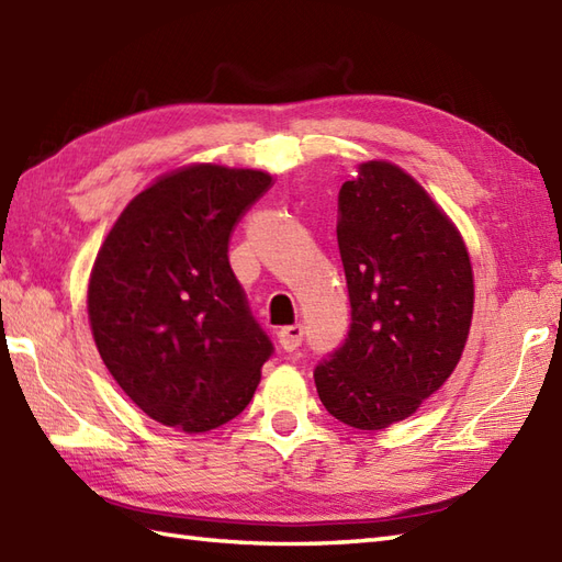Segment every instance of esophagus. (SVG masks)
Masks as SVG:
<instances>
[{
    "mask_svg": "<svg viewBox=\"0 0 562 562\" xmlns=\"http://www.w3.org/2000/svg\"><path fill=\"white\" fill-rule=\"evenodd\" d=\"M278 342L284 351H296L304 342V328L302 325H286L278 333Z\"/></svg>",
    "mask_w": 562,
    "mask_h": 562,
    "instance_id": "34e87169",
    "label": "esophagus"
}]
</instances>
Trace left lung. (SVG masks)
<instances>
[{
	"mask_svg": "<svg viewBox=\"0 0 562 562\" xmlns=\"http://www.w3.org/2000/svg\"><path fill=\"white\" fill-rule=\"evenodd\" d=\"M337 246L351 323L313 378L335 419L381 430L412 416L458 367L474 311L472 263L448 215L390 162H363L342 184Z\"/></svg>",
	"mask_w": 562,
	"mask_h": 562,
	"instance_id": "8db88e82",
	"label": "left lung"
}]
</instances>
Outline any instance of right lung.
I'll use <instances>...</instances> for the list:
<instances>
[{"mask_svg":"<svg viewBox=\"0 0 562 562\" xmlns=\"http://www.w3.org/2000/svg\"><path fill=\"white\" fill-rule=\"evenodd\" d=\"M270 181L258 169H179L140 191L102 244L90 328L114 381L155 422L203 434L256 393L272 342L227 251Z\"/></svg>","mask_w":562,"mask_h":562,"instance_id":"right-lung-1","label":"right lung"}]
</instances>
